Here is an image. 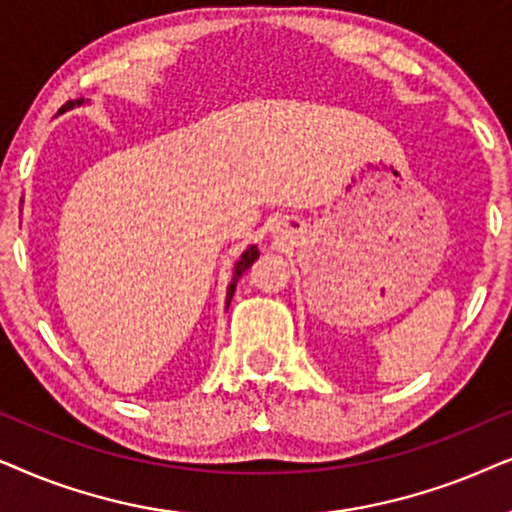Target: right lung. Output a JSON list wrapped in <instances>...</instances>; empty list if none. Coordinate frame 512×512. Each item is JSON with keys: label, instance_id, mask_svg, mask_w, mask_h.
I'll return each mask as SVG.
<instances>
[{"label": "right lung", "instance_id": "add662e5", "mask_svg": "<svg viewBox=\"0 0 512 512\" xmlns=\"http://www.w3.org/2000/svg\"><path fill=\"white\" fill-rule=\"evenodd\" d=\"M81 105H84V98L70 100V102H67V105L60 107V114L67 112V109H74V107H81ZM257 257H260V250H257V245H248V248L241 252V257H238V260H236L234 271H231V283L227 285V299H224V302H227V309H229L231 297H234V292H236V281L245 274V269L252 267V262H255Z\"/></svg>", "mask_w": 512, "mask_h": 512}]
</instances>
